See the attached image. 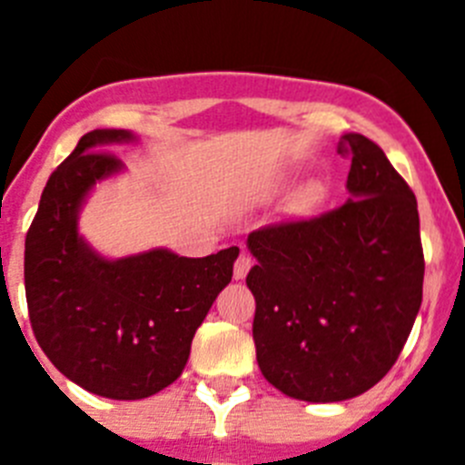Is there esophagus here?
Wrapping results in <instances>:
<instances>
[{
  "label": "esophagus",
  "instance_id": "1",
  "mask_svg": "<svg viewBox=\"0 0 465 465\" xmlns=\"http://www.w3.org/2000/svg\"><path fill=\"white\" fill-rule=\"evenodd\" d=\"M252 265H253L252 256H249V253L242 252L240 258H237V261H235V270H232V274H235V279H244L246 274H249V270H252Z\"/></svg>",
  "mask_w": 465,
  "mask_h": 465
}]
</instances>
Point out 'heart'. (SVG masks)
Segmentation results:
<instances>
[{"label": "heart", "mask_w": 465, "mask_h": 465, "mask_svg": "<svg viewBox=\"0 0 465 465\" xmlns=\"http://www.w3.org/2000/svg\"><path fill=\"white\" fill-rule=\"evenodd\" d=\"M322 200H323V186L322 183L310 182L300 188L298 193H295L293 207L298 209V212H310V209H314L316 204L322 203Z\"/></svg>", "instance_id": "obj_1"}]
</instances>
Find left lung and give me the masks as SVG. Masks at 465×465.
Returning a JSON list of instances; mask_svg holds the SVG:
<instances>
[{
	"label": "left lung",
	"instance_id": "1",
	"mask_svg": "<svg viewBox=\"0 0 465 465\" xmlns=\"http://www.w3.org/2000/svg\"><path fill=\"white\" fill-rule=\"evenodd\" d=\"M349 200L253 230V342L262 377L307 402L365 393L391 371L421 307L417 197L384 151L347 133Z\"/></svg>",
	"mask_w": 465,
	"mask_h": 465
}]
</instances>
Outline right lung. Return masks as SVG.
Masks as SVG:
<instances>
[{
  "label": "right lung",
  "mask_w": 465,
  "mask_h": 465,
  "mask_svg": "<svg viewBox=\"0 0 465 465\" xmlns=\"http://www.w3.org/2000/svg\"><path fill=\"white\" fill-rule=\"evenodd\" d=\"M133 139L127 130L84 134L48 179L25 237L36 342L67 380L114 401L149 398L182 375L193 335L240 256L237 246L204 258L151 249L111 261L79 235L88 193L123 170L104 149Z\"/></svg>",
  "instance_id": "obj_1"
}]
</instances>
